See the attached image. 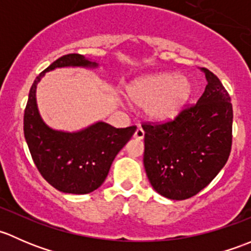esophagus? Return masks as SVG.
I'll return each instance as SVG.
<instances>
[{
	"mask_svg": "<svg viewBox=\"0 0 251 251\" xmlns=\"http://www.w3.org/2000/svg\"><path fill=\"white\" fill-rule=\"evenodd\" d=\"M133 137L136 138V140H143L144 138V130L142 127H138L137 130H136L135 135H133Z\"/></svg>",
	"mask_w": 251,
	"mask_h": 251,
	"instance_id": "1",
	"label": "esophagus"
}]
</instances>
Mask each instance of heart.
Segmentation results:
<instances>
[{"label": "heart", "mask_w": 251, "mask_h": 251, "mask_svg": "<svg viewBox=\"0 0 251 251\" xmlns=\"http://www.w3.org/2000/svg\"><path fill=\"white\" fill-rule=\"evenodd\" d=\"M130 100L146 108L151 120L166 121L178 115L191 100L193 85L186 77L173 73L149 75L131 83Z\"/></svg>", "instance_id": "1"}]
</instances>
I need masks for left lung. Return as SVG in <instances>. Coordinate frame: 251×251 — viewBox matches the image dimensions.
I'll return each mask as SVG.
<instances>
[{
  "label": "left lung",
  "mask_w": 251,
  "mask_h": 251,
  "mask_svg": "<svg viewBox=\"0 0 251 251\" xmlns=\"http://www.w3.org/2000/svg\"><path fill=\"white\" fill-rule=\"evenodd\" d=\"M207 85L198 102L176 118L142 124L143 164L151 187L163 197L184 201L198 194L228 160L233 109L219 77L203 68Z\"/></svg>",
  "instance_id": "obj_1"
}]
</instances>
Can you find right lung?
<instances>
[{
	"instance_id": "1",
	"label": "right lung",
	"mask_w": 251,
	"mask_h": 251,
	"mask_svg": "<svg viewBox=\"0 0 251 251\" xmlns=\"http://www.w3.org/2000/svg\"><path fill=\"white\" fill-rule=\"evenodd\" d=\"M83 55L58 58L35 78L24 110V136L41 176L63 193L87 194L100 187L116 154L131 140L137 126L116 128L97 123L80 132L54 131L42 121L36 105V86L45 73L60 67H96Z\"/></svg>"
}]
</instances>
